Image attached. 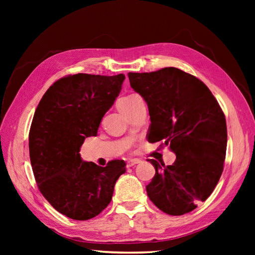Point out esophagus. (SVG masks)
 I'll list each match as a JSON object with an SVG mask.
<instances>
[{
    "label": "esophagus",
    "mask_w": 255,
    "mask_h": 255,
    "mask_svg": "<svg viewBox=\"0 0 255 255\" xmlns=\"http://www.w3.org/2000/svg\"><path fill=\"white\" fill-rule=\"evenodd\" d=\"M139 163H140V160L137 159V158L130 159V160H128V163H127V167H128V168H130V167H133V166H135V165H137V164H139Z\"/></svg>",
    "instance_id": "34e87169"
}]
</instances>
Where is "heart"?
Returning <instances> with one entry per match:
<instances>
[{"instance_id": "b5f03b06", "label": "heart", "mask_w": 255, "mask_h": 255, "mask_svg": "<svg viewBox=\"0 0 255 255\" xmlns=\"http://www.w3.org/2000/svg\"><path fill=\"white\" fill-rule=\"evenodd\" d=\"M136 96L137 95L133 94V95H128V96H126V97H122V98H120L118 100L117 106H118V109L120 110L121 113H125V112H127L129 109V106L133 104V101H134V99H135Z\"/></svg>"}]
</instances>
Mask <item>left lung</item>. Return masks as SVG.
<instances>
[{
  "instance_id": "obj_1",
  "label": "left lung",
  "mask_w": 255,
  "mask_h": 255,
  "mask_svg": "<svg viewBox=\"0 0 255 255\" xmlns=\"http://www.w3.org/2000/svg\"><path fill=\"white\" fill-rule=\"evenodd\" d=\"M128 80L148 104V141H163L176 155L170 166L149 159L155 175L146 185V194L168 215L194 211L211 196L223 171L225 114L202 81L177 68L129 72Z\"/></svg>"
}]
</instances>
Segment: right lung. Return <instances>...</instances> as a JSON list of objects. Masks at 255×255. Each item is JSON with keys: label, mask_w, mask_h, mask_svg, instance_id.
Returning <instances> with one entry per match:
<instances>
[{"label": "right lung", "mask_w": 255, "mask_h": 255, "mask_svg": "<svg viewBox=\"0 0 255 255\" xmlns=\"http://www.w3.org/2000/svg\"><path fill=\"white\" fill-rule=\"evenodd\" d=\"M125 79L123 74L65 76L45 91L34 114L28 148L36 183L48 202L71 219L88 220L101 213L126 172L125 160L100 167L80 154L85 138L97 135Z\"/></svg>", "instance_id": "obj_1"}]
</instances>
